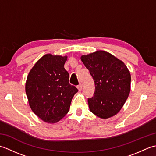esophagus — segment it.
<instances>
[{
  "instance_id": "obj_1",
  "label": "esophagus",
  "mask_w": 156,
  "mask_h": 156,
  "mask_svg": "<svg viewBox=\"0 0 156 156\" xmlns=\"http://www.w3.org/2000/svg\"><path fill=\"white\" fill-rule=\"evenodd\" d=\"M78 90L79 91H81L82 90V84H79L78 85Z\"/></svg>"
}]
</instances>
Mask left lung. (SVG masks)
<instances>
[{
    "label": "left lung",
    "mask_w": 156,
    "mask_h": 156,
    "mask_svg": "<svg viewBox=\"0 0 156 156\" xmlns=\"http://www.w3.org/2000/svg\"><path fill=\"white\" fill-rule=\"evenodd\" d=\"M81 60L94 82L93 97L88 98L90 111L102 119L115 115L130 92L131 75L127 66L104 51L82 55Z\"/></svg>",
    "instance_id": "1"
}]
</instances>
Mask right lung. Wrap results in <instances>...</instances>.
<instances>
[{"instance_id":"1","label":"right lung","mask_w":156,"mask_h":156,"mask_svg":"<svg viewBox=\"0 0 156 156\" xmlns=\"http://www.w3.org/2000/svg\"><path fill=\"white\" fill-rule=\"evenodd\" d=\"M67 57L47 54L39 59L27 76L25 91L34 113L45 122H58L69 111L78 91L69 83L64 68Z\"/></svg>"}]
</instances>
